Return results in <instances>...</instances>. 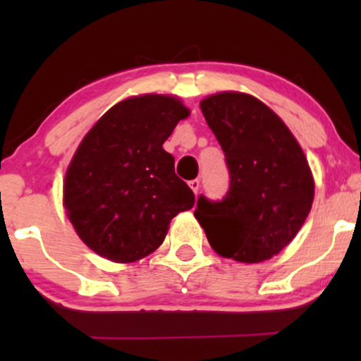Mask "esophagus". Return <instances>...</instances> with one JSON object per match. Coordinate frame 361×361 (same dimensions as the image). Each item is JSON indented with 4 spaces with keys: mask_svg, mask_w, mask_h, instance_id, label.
<instances>
[{
    "mask_svg": "<svg viewBox=\"0 0 361 361\" xmlns=\"http://www.w3.org/2000/svg\"><path fill=\"white\" fill-rule=\"evenodd\" d=\"M188 185H190V188L193 190V193L197 195L198 190H200V180H192V181H188Z\"/></svg>",
    "mask_w": 361,
    "mask_h": 361,
    "instance_id": "esophagus-1",
    "label": "esophagus"
}]
</instances>
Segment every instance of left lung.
Segmentation results:
<instances>
[{
  "instance_id": "8db88e82",
  "label": "left lung",
  "mask_w": 361,
  "mask_h": 361,
  "mask_svg": "<svg viewBox=\"0 0 361 361\" xmlns=\"http://www.w3.org/2000/svg\"><path fill=\"white\" fill-rule=\"evenodd\" d=\"M221 144L229 190L221 202L200 195L195 217L215 252L241 263L279 255L310 212L314 178L283 120L258 98L224 91L200 102Z\"/></svg>"
}]
</instances>
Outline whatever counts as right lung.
<instances>
[{
  "instance_id": "add662e5",
  "label": "right lung",
  "mask_w": 361,
  "mask_h": 361,
  "mask_svg": "<svg viewBox=\"0 0 361 361\" xmlns=\"http://www.w3.org/2000/svg\"><path fill=\"white\" fill-rule=\"evenodd\" d=\"M190 110L175 97L140 94L91 127L64 180V207L81 241L103 258L132 263L161 246L171 219L195 195L163 149Z\"/></svg>"
}]
</instances>
